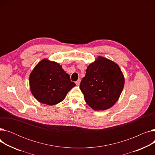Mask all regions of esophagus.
I'll return each mask as SVG.
<instances>
[{"label": "esophagus", "instance_id": "esophagus-1", "mask_svg": "<svg viewBox=\"0 0 155 155\" xmlns=\"http://www.w3.org/2000/svg\"><path fill=\"white\" fill-rule=\"evenodd\" d=\"M80 79H78L77 81V82H76V84L77 85H80Z\"/></svg>", "mask_w": 155, "mask_h": 155}]
</instances>
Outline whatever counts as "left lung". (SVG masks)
<instances>
[{
    "mask_svg": "<svg viewBox=\"0 0 155 155\" xmlns=\"http://www.w3.org/2000/svg\"><path fill=\"white\" fill-rule=\"evenodd\" d=\"M124 85V78L118 65L99 56L87 67L80 88L89 106L95 110H104L117 101Z\"/></svg>",
    "mask_w": 155,
    "mask_h": 155,
    "instance_id": "obj_1",
    "label": "left lung"
}]
</instances>
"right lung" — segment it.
Returning <instances> with one entry per match:
<instances>
[{"mask_svg":"<svg viewBox=\"0 0 155 155\" xmlns=\"http://www.w3.org/2000/svg\"><path fill=\"white\" fill-rule=\"evenodd\" d=\"M32 94L41 103L53 105L64 100L76 85L58 63L47 59L41 61L29 76Z\"/></svg>","mask_w":155,"mask_h":155,"instance_id":"obj_1","label":"right lung"}]
</instances>
